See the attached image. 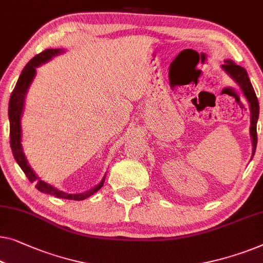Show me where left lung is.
<instances>
[{
  "instance_id": "left-lung-1",
  "label": "left lung",
  "mask_w": 263,
  "mask_h": 263,
  "mask_svg": "<svg viewBox=\"0 0 263 263\" xmlns=\"http://www.w3.org/2000/svg\"><path fill=\"white\" fill-rule=\"evenodd\" d=\"M222 68L230 76L234 81L237 83L243 91L247 101L249 102L250 106V136H252V142H253V155L254 157L255 151H256V144H257V133H256V124L258 120V112H260V106H258V101L255 93L254 87L250 83V79L248 77V73L245 68L239 65H236L233 60H226V63L222 65Z\"/></svg>"
}]
</instances>
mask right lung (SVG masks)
<instances>
[{
  "label": "right lung",
  "mask_w": 263,
  "mask_h": 263,
  "mask_svg": "<svg viewBox=\"0 0 263 263\" xmlns=\"http://www.w3.org/2000/svg\"><path fill=\"white\" fill-rule=\"evenodd\" d=\"M64 52L63 48H48L45 49L44 52L36 54L34 58L30 60V62L25 66L24 70H22L20 77H18V81L15 85L13 92L10 95L9 100V109H8V116H9V123H10V147L11 152H13V155L18 166L21 167V170L24 171L26 177L28 178L30 182H36L35 187L39 190L40 192L47 193V195L54 196L57 198H63V199H71V200H83L85 198L92 196L95 192H97L102 186L104 184L105 176L102 179L101 182L98 185L95 186L93 189L89 190L84 193H77V195H71V193H66L63 191H59L58 189L53 187L52 185L47 184L41 180V179L34 173V171L30 168L28 165L27 159H26V155L24 153V149H22L21 144V116L22 112H24V105H25V98L26 93L29 89L30 83L33 82L34 77H35L36 73V67L40 66L41 64H45L48 62L52 57L58 55L60 53Z\"/></svg>",
  "instance_id": "right-lung-1"
}]
</instances>
